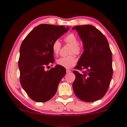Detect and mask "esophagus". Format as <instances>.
<instances>
[{"instance_id": "1", "label": "esophagus", "mask_w": 127, "mask_h": 127, "mask_svg": "<svg viewBox=\"0 0 127 127\" xmlns=\"http://www.w3.org/2000/svg\"><path fill=\"white\" fill-rule=\"evenodd\" d=\"M66 72L67 73H70L71 71L70 70H69V69H66Z\"/></svg>"}]
</instances>
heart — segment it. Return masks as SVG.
I'll return each mask as SVG.
<instances>
[{
  "label": "heart",
  "mask_w": 127,
  "mask_h": 127,
  "mask_svg": "<svg viewBox=\"0 0 127 127\" xmlns=\"http://www.w3.org/2000/svg\"><path fill=\"white\" fill-rule=\"evenodd\" d=\"M64 41L66 43L71 45L69 54L79 55L82 52V48L78 43V39L73 34H69L64 37ZM61 48V44L60 41L56 40L52 45V51L55 55L59 54ZM76 62V58L73 55L66 57H62L57 60V63L59 65L65 67L70 68L75 65Z\"/></svg>",
  "instance_id": "1"
}]
</instances>
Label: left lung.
I'll return each instance as SVG.
<instances>
[{"label":"left lung","instance_id":"left-lung-1","mask_svg":"<svg viewBox=\"0 0 127 127\" xmlns=\"http://www.w3.org/2000/svg\"><path fill=\"white\" fill-rule=\"evenodd\" d=\"M82 40L84 51L75 68L86 70L83 74L73 71L74 94L81 100L93 102L105 95L113 76L112 55L105 36L91 25L76 26Z\"/></svg>","mask_w":127,"mask_h":127}]
</instances>
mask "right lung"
Masks as SVG:
<instances>
[{
  "label": "right lung",
  "instance_id": "1",
  "mask_svg": "<svg viewBox=\"0 0 127 127\" xmlns=\"http://www.w3.org/2000/svg\"><path fill=\"white\" fill-rule=\"evenodd\" d=\"M63 26L41 24L35 27L22 42L18 62L22 88L30 98L44 102L56 94L58 85L66 73L59 65L49 70L45 67L54 62L52 45L69 31Z\"/></svg>",
  "mask_w": 127,
  "mask_h": 127
}]
</instances>
